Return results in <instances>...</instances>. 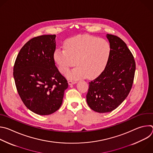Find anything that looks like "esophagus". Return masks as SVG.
Here are the masks:
<instances>
[{
    "instance_id": "34e87169",
    "label": "esophagus",
    "mask_w": 153,
    "mask_h": 153,
    "mask_svg": "<svg viewBox=\"0 0 153 153\" xmlns=\"http://www.w3.org/2000/svg\"><path fill=\"white\" fill-rule=\"evenodd\" d=\"M68 83L69 84V85H74L75 83H76V81H72V80H68Z\"/></svg>"
}]
</instances>
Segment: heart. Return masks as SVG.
I'll use <instances>...</instances> for the list:
<instances>
[{
    "label": "heart",
    "mask_w": 153,
    "mask_h": 153,
    "mask_svg": "<svg viewBox=\"0 0 153 153\" xmlns=\"http://www.w3.org/2000/svg\"><path fill=\"white\" fill-rule=\"evenodd\" d=\"M64 46L65 48L55 51L54 59L62 74L67 73L76 63L77 67L66 75L70 80L97 77L105 70L111 53L107 40L87 34L68 39Z\"/></svg>",
    "instance_id": "obj_1"
}]
</instances>
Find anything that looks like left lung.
Wrapping results in <instances>:
<instances>
[{
  "label": "left lung",
  "instance_id": "left-lung-1",
  "mask_svg": "<svg viewBox=\"0 0 153 153\" xmlns=\"http://www.w3.org/2000/svg\"><path fill=\"white\" fill-rule=\"evenodd\" d=\"M111 45L110 59L103 71L89 82L86 102L100 113L117 108L126 98L133 83L136 63L126 43L119 37L106 34Z\"/></svg>",
  "mask_w": 153,
  "mask_h": 153
}]
</instances>
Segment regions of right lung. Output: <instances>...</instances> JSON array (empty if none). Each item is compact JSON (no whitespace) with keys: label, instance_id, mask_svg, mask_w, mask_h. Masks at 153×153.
<instances>
[{"label":"right lung","instance_id":"right-lung-1","mask_svg":"<svg viewBox=\"0 0 153 153\" xmlns=\"http://www.w3.org/2000/svg\"><path fill=\"white\" fill-rule=\"evenodd\" d=\"M56 37H34L20 50L13 70L18 93L27 108L41 116L53 114L62 105L68 82L56 67Z\"/></svg>","mask_w":153,"mask_h":153}]
</instances>
